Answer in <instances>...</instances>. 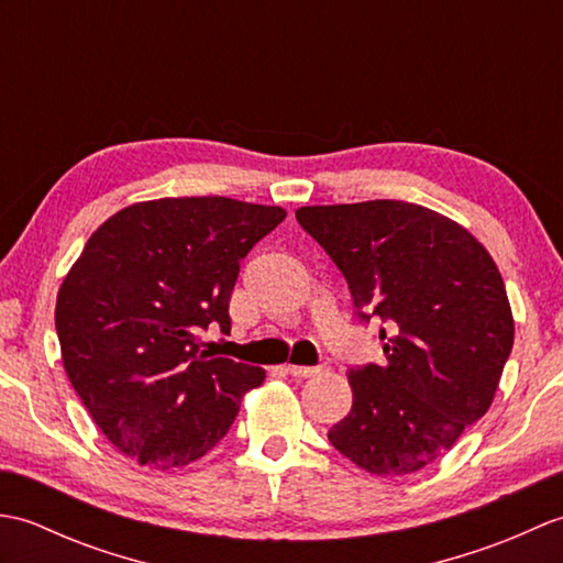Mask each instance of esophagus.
Returning a JSON list of instances; mask_svg holds the SVG:
<instances>
[{
    "mask_svg": "<svg viewBox=\"0 0 563 563\" xmlns=\"http://www.w3.org/2000/svg\"><path fill=\"white\" fill-rule=\"evenodd\" d=\"M285 373H290L292 377H300V379H307V377H314L321 373V367H302V365H288L285 367Z\"/></svg>",
    "mask_w": 563,
    "mask_h": 563,
    "instance_id": "1",
    "label": "esophagus"
}]
</instances>
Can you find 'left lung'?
Returning <instances> with one entry per match:
<instances>
[{
  "mask_svg": "<svg viewBox=\"0 0 563 563\" xmlns=\"http://www.w3.org/2000/svg\"><path fill=\"white\" fill-rule=\"evenodd\" d=\"M349 280L357 317H379L387 365L349 373L353 406L331 445L377 476L445 457L492 406L516 321L504 278L472 232L404 200L297 208Z\"/></svg>",
  "mask_w": 563,
  "mask_h": 563,
  "instance_id": "obj_1",
  "label": "left lung"
}]
</instances>
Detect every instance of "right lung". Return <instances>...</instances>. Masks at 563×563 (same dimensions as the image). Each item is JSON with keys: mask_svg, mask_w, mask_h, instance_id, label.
I'll return each instance as SVG.
<instances>
[{"mask_svg": "<svg viewBox=\"0 0 563 563\" xmlns=\"http://www.w3.org/2000/svg\"><path fill=\"white\" fill-rule=\"evenodd\" d=\"M285 214L222 196L133 202L67 271L55 305L65 373L111 445L145 470L200 460L266 379L208 357L198 333H230L239 261Z\"/></svg>", "mask_w": 563, "mask_h": 563, "instance_id": "right-lung-1", "label": "right lung"}]
</instances>
